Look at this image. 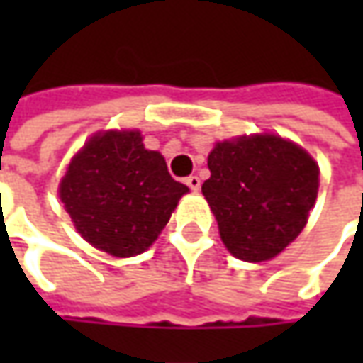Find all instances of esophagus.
<instances>
[{
    "mask_svg": "<svg viewBox=\"0 0 363 363\" xmlns=\"http://www.w3.org/2000/svg\"><path fill=\"white\" fill-rule=\"evenodd\" d=\"M186 184H188V188L191 189V191H198L200 186H202V182H200L198 175H189V177H186Z\"/></svg>",
    "mask_w": 363,
    "mask_h": 363,
    "instance_id": "obj_1",
    "label": "esophagus"
}]
</instances>
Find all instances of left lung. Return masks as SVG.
I'll use <instances>...</instances> for the list:
<instances>
[{
  "instance_id": "1",
  "label": "left lung",
  "mask_w": 363,
  "mask_h": 363,
  "mask_svg": "<svg viewBox=\"0 0 363 363\" xmlns=\"http://www.w3.org/2000/svg\"><path fill=\"white\" fill-rule=\"evenodd\" d=\"M202 194L222 242L248 262L277 257L305 228L317 200L319 167L307 151L272 135L224 141L208 155Z\"/></svg>"
}]
</instances>
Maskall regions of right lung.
<instances>
[{
	"label": "right lung",
	"mask_w": 363,
	"mask_h": 363,
	"mask_svg": "<svg viewBox=\"0 0 363 363\" xmlns=\"http://www.w3.org/2000/svg\"><path fill=\"white\" fill-rule=\"evenodd\" d=\"M188 186L139 131L92 137L68 165L60 200L80 236L113 257L141 255L167 224Z\"/></svg>",
	"instance_id": "obj_1"
}]
</instances>
